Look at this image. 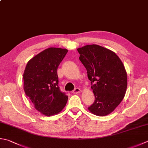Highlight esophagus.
Masks as SVG:
<instances>
[{
  "label": "esophagus",
  "instance_id": "esophagus-1",
  "mask_svg": "<svg viewBox=\"0 0 148 148\" xmlns=\"http://www.w3.org/2000/svg\"><path fill=\"white\" fill-rule=\"evenodd\" d=\"M80 92H81V90L79 88H74L73 90H72V93L77 94V93H79Z\"/></svg>",
  "mask_w": 148,
  "mask_h": 148
}]
</instances>
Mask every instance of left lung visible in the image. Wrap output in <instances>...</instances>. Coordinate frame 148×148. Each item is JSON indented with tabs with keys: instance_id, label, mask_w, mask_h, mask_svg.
I'll use <instances>...</instances> for the list:
<instances>
[{
	"instance_id": "obj_1",
	"label": "left lung",
	"mask_w": 148,
	"mask_h": 148,
	"mask_svg": "<svg viewBox=\"0 0 148 148\" xmlns=\"http://www.w3.org/2000/svg\"><path fill=\"white\" fill-rule=\"evenodd\" d=\"M77 51L95 96L88 110L98 116L110 114L126 94L127 74L123 62L114 52L100 45H87Z\"/></svg>"
}]
</instances>
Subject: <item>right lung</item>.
Wrapping results in <instances>:
<instances>
[{"label": "right lung", "instance_id": "1", "mask_svg": "<svg viewBox=\"0 0 148 148\" xmlns=\"http://www.w3.org/2000/svg\"><path fill=\"white\" fill-rule=\"evenodd\" d=\"M68 50L50 47L29 60L24 73L26 95L38 111L47 116L62 110L68 96L58 86L57 70Z\"/></svg>", "mask_w": 148, "mask_h": 148}]
</instances>
